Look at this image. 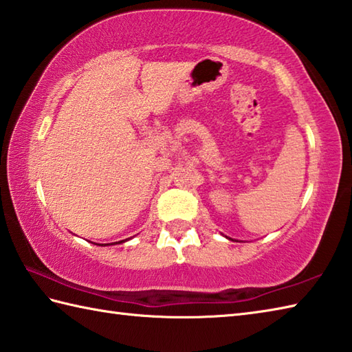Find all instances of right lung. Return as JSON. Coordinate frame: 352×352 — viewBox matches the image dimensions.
<instances>
[{
    "label": "right lung",
    "mask_w": 352,
    "mask_h": 352,
    "mask_svg": "<svg viewBox=\"0 0 352 352\" xmlns=\"http://www.w3.org/2000/svg\"><path fill=\"white\" fill-rule=\"evenodd\" d=\"M123 241H124V240H121V241H118V243H123ZM102 246H103V245H102ZM104 246H106V245H104Z\"/></svg>",
    "instance_id": "add662e5"
}]
</instances>
